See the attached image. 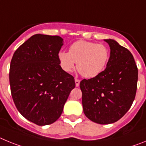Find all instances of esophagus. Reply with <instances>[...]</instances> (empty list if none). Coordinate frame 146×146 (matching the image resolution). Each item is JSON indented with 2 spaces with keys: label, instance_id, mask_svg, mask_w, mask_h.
<instances>
[{
  "label": "esophagus",
  "instance_id": "1",
  "mask_svg": "<svg viewBox=\"0 0 146 146\" xmlns=\"http://www.w3.org/2000/svg\"><path fill=\"white\" fill-rule=\"evenodd\" d=\"M75 83H76V87H78L80 84V81L77 78H75Z\"/></svg>",
  "mask_w": 146,
  "mask_h": 146
}]
</instances>
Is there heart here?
I'll return each mask as SVG.
<instances>
[{
  "mask_svg": "<svg viewBox=\"0 0 146 146\" xmlns=\"http://www.w3.org/2000/svg\"><path fill=\"white\" fill-rule=\"evenodd\" d=\"M110 59V50L102 44L78 40L69 48V52L61 50L58 59L62 69L66 73L77 69L86 78H95L106 68Z\"/></svg>",
  "mask_w": 146,
  "mask_h": 146,
  "instance_id": "1",
  "label": "heart"
}]
</instances>
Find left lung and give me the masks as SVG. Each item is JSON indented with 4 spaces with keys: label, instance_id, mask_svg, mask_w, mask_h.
Returning a JSON list of instances; mask_svg holds the SVG:
<instances>
[{
    "label": "left lung",
    "instance_id": "obj_1",
    "mask_svg": "<svg viewBox=\"0 0 146 146\" xmlns=\"http://www.w3.org/2000/svg\"><path fill=\"white\" fill-rule=\"evenodd\" d=\"M110 48L106 69L100 75L80 82L82 106L92 122L110 124L120 120L135 98L138 70L131 52L115 40H104Z\"/></svg>",
    "mask_w": 146,
    "mask_h": 146
}]
</instances>
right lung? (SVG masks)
I'll return each mask as SVG.
<instances>
[{
  "label": "right lung",
  "instance_id": "add662e5",
  "mask_svg": "<svg viewBox=\"0 0 146 146\" xmlns=\"http://www.w3.org/2000/svg\"><path fill=\"white\" fill-rule=\"evenodd\" d=\"M62 45L60 36L37 34L19 47L11 61L14 103L25 118L38 126L59 119L76 87L73 76L59 65L58 54Z\"/></svg>",
  "mask_w": 146,
  "mask_h": 146
}]
</instances>
